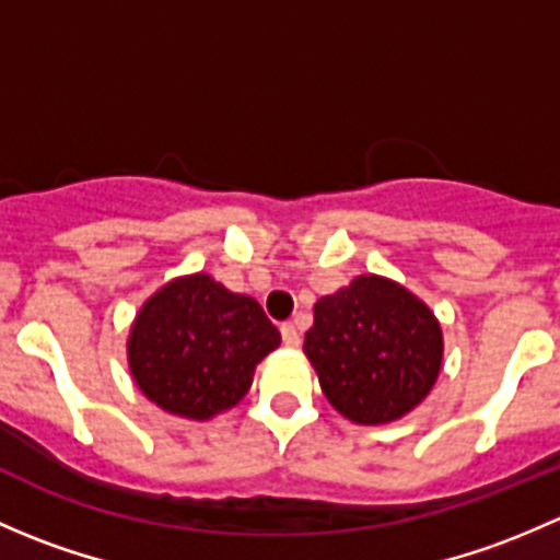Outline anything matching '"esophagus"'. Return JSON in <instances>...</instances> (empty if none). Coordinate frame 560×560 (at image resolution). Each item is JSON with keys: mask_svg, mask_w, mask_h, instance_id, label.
<instances>
[{"mask_svg": "<svg viewBox=\"0 0 560 560\" xmlns=\"http://www.w3.org/2000/svg\"><path fill=\"white\" fill-rule=\"evenodd\" d=\"M281 338H284L287 347H301V332H298V327L292 322L281 325Z\"/></svg>", "mask_w": 560, "mask_h": 560, "instance_id": "esophagus-1", "label": "esophagus"}]
</instances>
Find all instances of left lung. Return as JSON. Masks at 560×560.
Wrapping results in <instances>:
<instances>
[{"instance_id": "obj_1", "label": "left lung", "mask_w": 560, "mask_h": 560, "mask_svg": "<svg viewBox=\"0 0 560 560\" xmlns=\"http://www.w3.org/2000/svg\"><path fill=\"white\" fill-rule=\"evenodd\" d=\"M303 352L338 415L358 425H387L436 385L444 332L415 292L363 273L314 303Z\"/></svg>"}]
</instances>
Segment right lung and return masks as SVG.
Returning a JSON list of instances; mask_svg holds the SVG:
<instances>
[{
  "label": "right lung",
  "instance_id": "add662e5",
  "mask_svg": "<svg viewBox=\"0 0 560 560\" xmlns=\"http://www.w3.org/2000/svg\"><path fill=\"white\" fill-rule=\"evenodd\" d=\"M279 343L281 332L254 298L200 270L175 276L140 306L127 363L151 404L206 422L244 400L257 363Z\"/></svg>",
  "mask_w": 560,
  "mask_h": 560
}]
</instances>
